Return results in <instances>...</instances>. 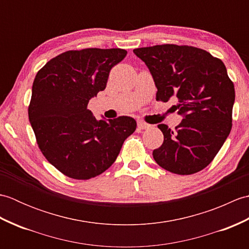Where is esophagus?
Masks as SVG:
<instances>
[{"label":"esophagus","mask_w":249,"mask_h":249,"mask_svg":"<svg viewBox=\"0 0 249 249\" xmlns=\"http://www.w3.org/2000/svg\"><path fill=\"white\" fill-rule=\"evenodd\" d=\"M150 126L151 125L144 123V122H141V121L138 122V128H140V129H146V128H149Z\"/></svg>","instance_id":"1"}]
</instances>
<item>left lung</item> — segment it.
Instances as JSON below:
<instances>
[{
    "instance_id": "left-lung-1",
    "label": "left lung",
    "mask_w": 249,
    "mask_h": 249,
    "mask_svg": "<svg viewBox=\"0 0 249 249\" xmlns=\"http://www.w3.org/2000/svg\"><path fill=\"white\" fill-rule=\"evenodd\" d=\"M145 63L157 88L156 100L178 98L182 115L176 129L160 124L163 134L153 157L177 174L202 170L217 154L232 127L235 92L221 60L190 46L157 45L134 50Z\"/></svg>"
}]
</instances>
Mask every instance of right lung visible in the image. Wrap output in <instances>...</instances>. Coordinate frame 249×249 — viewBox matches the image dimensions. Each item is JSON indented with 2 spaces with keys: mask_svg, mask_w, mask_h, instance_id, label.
Instances as JSON below:
<instances>
[{
  "mask_svg": "<svg viewBox=\"0 0 249 249\" xmlns=\"http://www.w3.org/2000/svg\"><path fill=\"white\" fill-rule=\"evenodd\" d=\"M126 54L120 48L66 51L37 72L30 123L47 160L67 177L99 176L115 161L125 139L136 130L130 116L98 121L88 109L89 99L106 89L111 68Z\"/></svg>",
  "mask_w": 249,
  "mask_h": 249,
  "instance_id": "right-lung-1",
  "label": "right lung"
}]
</instances>
